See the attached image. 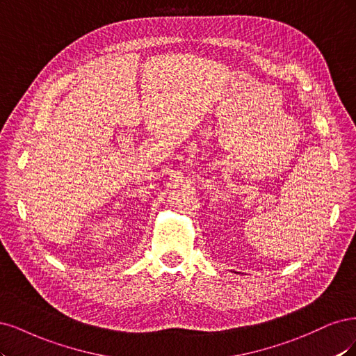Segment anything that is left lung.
Wrapping results in <instances>:
<instances>
[{
    "mask_svg": "<svg viewBox=\"0 0 356 356\" xmlns=\"http://www.w3.org/2000/svg\"><path fill=\"white\" fill-rule=\"evenodd\" d=\"M235 273H238V272H235Z\"/></svg>",
    "mask_w": 356,
    "mask_h": 356,
    "instance_id": "left-lung-1",
    "label": "left lung"
}]
</instances>
